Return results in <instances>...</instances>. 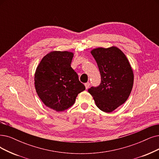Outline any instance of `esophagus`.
Returning <instances> with one entry per match:
<instances>
[{"label": "esophagus", "mask_w": 159, "mask_h": 159, "mask_svg": "<svg viewBox=\"0 0 159 159\" xmlns=\"http://www.w3.org/2000/svg\"><path fill=\"white\" fill-rule=\"evenodd\" d=\"M85 86L86 89H87L89 87V86H90V83H89V82H87V83H85Z\"/></svg>", "instance_id": "34e87169"}]
</instances>
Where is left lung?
Segmentation results:
<instances>
[{"mask_svg":"<svg viewBox=\"0 0 159 159\" xmlns=\"http://www.w3.org/2000/svg\"><path fill=\"white\" fill-rule=\"evenodd\" d=\"M91 53L97 63L101 83L88 91L100 110L110 113L128 99L134 83V74L126 57L117 47L98 48Z\"/></svg>","mask_w":159,"mask_h":159,"instance_id":"obj_1","label":"left lung"}]
</instances>
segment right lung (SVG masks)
<instances>
[{"instance_id": "1", "label": "right lung", "mask_w": 159, "mask_h": 159, "mask_svg": "<svg viewBox=\"0 0 159 159\" xmlns=\"http://www.w3.org/2000/svg\"><path fill=\"white\" fill-rule=\"evenodd\" d=\"M73 56L72 52L54 51L43 57L36 70V93L44 104L57 111L71 107L85 89L71 67Z\"/></svg>"}]
</instances>
